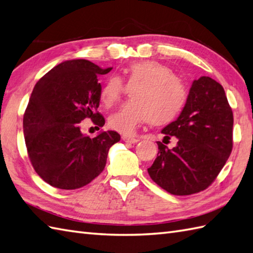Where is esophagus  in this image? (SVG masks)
<instances>
[{
  "instance_id": "esophagus-1",
  "label": "esophagus",
  "mask_w": 253,
  "mask_h": 253,
  "mask_svg": "<svg viewBox=\"0 0 253 253\" xmlns=\"http://www.w3.org/2000/svg\"><path fill=\"white\" fill-rule=\"evenodd\" d=\"M122 139H123V142L130 143V144H135V143L138 142L137 138H134V137H131V136H126V135L122 136Z\"/></svg>"
}]
</instances>
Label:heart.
<instances>
[{
    "instance_id": "1",
    "label": "heart",
    "mask_w": 253,
    "mask_h": 253,
    "mask_svg": "<svg viewBox=\"0 0 253 253\" xmlns=\"http://www.w3.org/2000/svg\"><path fill=\"white\" fill-rule=\"evenodd\" d=\"M130 100L108 118V126L122 134H132L144 122L160 126L175 120L187 102L185 84L173 70L157 60L132 63L122 69V76H109L99 91L105 107L114 105L126 87Z\"/></svg>"
}]
</instances>
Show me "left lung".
<instances>
[{"mask_svg": "<svg viewBox=\"0 0 253 253\" xmlns=\"http://www.w3.org/2000/svg\"><path fill=\"white\" fill-rule=\"evenodd\" d=\"M234 117L223 86L210 77L193 82L186 105L161 132L175 136L172 149L158 142V155L147 171L168 193L186 196L205 190L226 164L233 149ZM164 139V141H165Z\"/></svg>", "mask_w": 253, "mask_h": 253, "instance_id": "1", "label": "left lung"}]
</instances>
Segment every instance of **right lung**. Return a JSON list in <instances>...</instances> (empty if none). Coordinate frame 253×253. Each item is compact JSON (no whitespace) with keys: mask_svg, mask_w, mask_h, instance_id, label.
Wrapping results in <instances>:
<instances>
[{"mask_svg":"<svg viewBox=\"0 0 253 253\" xmlns=\"http://www.w3.org/2000/svg\"><path fill=\"white\" fill-rule=\"evenodd\" d=\"M102 69L85 59L66 60L37 82L24 115L27 151L44 182L60 189L85 186L103 172L108 150L120 141L115 131L83 135L79 123L89 118L102 127L97 111Z\"/></svg>","mask_w":253,"mask_h":253,"instance_id":"obj_1","label":"right lung"}]
</instances>
